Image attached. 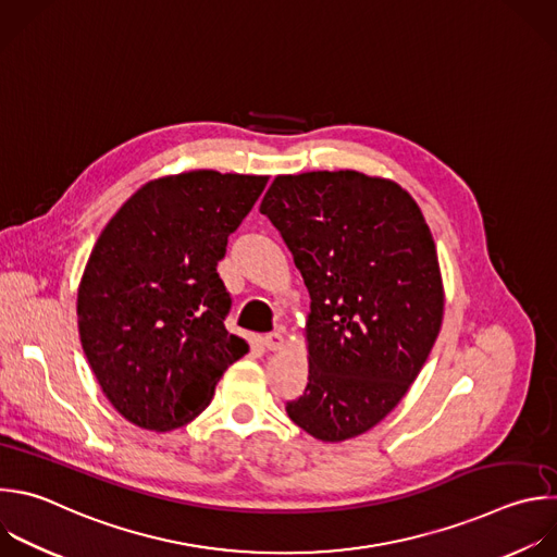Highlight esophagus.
<instances>
[{
  "mask_svg": "<svg viewBox=\"0 0 557 557\" xmlns=\"http://www.w3.org/2000/svg\"><path fill=\"white\" fill-rule=\"evenodd\" d=\"M264 347L269 349V351H277V349H282L284 347V336H282V332H271V334H267L264 336Z\"/></svg>",
  "mask_w": 557,
  "mask_h": 557,
  "instance_id": "esophagus-1",
  "label": "esophagus"
}]
</instances>
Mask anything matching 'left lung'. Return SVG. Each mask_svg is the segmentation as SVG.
I'll list each match as a JSON object with an SVG mask.
<instances>
[{
	"label": "left lung",
	"instance_id": "left-lung-1",
	"mask_svg": "<svg viewBox=\"0 0 557 557\" xmlns=\"http://www.w3.org/2000/svg\"><path fill=\"white\" fill-rule=\"evenodd\" d=\"M260 212L310 295L308 385L286 413L314 440L358 437L398 407L440 334L433 234L396 181L356 170L280 174Z\"/></svg>",
	"mask_w": 557,
	"mask_h": 557
}]
</instances>
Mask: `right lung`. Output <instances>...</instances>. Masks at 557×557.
<instances>
[{"mask_svg":"<svg viewBox=\"0 0 557 557\" xmlns=\"http://www.w3.org/2000/svg\"><path fill=\"white\" fill-rule=\"evenodd\" d=\"M267 181L159 176L98 236L78 286V334L102 394L131 424L165 433L193 422L249 351L225 327L232 297L216 267Z\"/></svg>","mask_w":557,"mask_h":557,"instance_id":"right-lung-1","label":"right lung"}]
</instances>
